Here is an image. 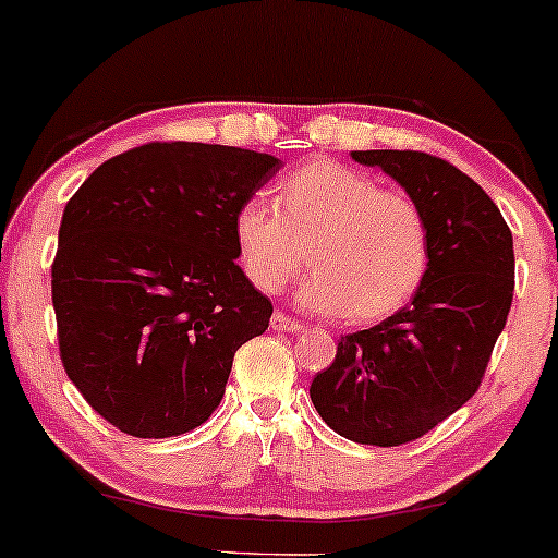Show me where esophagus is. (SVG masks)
I'll return each instance as SVG.
<instances>
[{
  "label": "esophagus",
  "instance_id": "34e87169",
  "mask_svg": "<svg viewBox=\"0 0 558 558\" xmlns=\"http://www.w3.org/2000/svg\"><path fill=\"white\" fill-rule=\"evenodd\" d=\"M271 328H274V331H279V333H302V323H298L284 313H274L271 315Z\"/></svg>",
  "mask_w": 558,
  "mask_h": 558
}]
</instances>
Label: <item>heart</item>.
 <instances>
[{"mask_svg": "<svg viewBox=\"0 0 558 558\" xmlns=\"http://www.w3.org/2000/svg\"><path fill=\"white\" fill-rule=\"evenodd\" d=\"M238 260L266 294L284 290L307 260L315 274L298 302L364 326L411 302L429 271V225L414 196L318 160L279 185V204L253 194L232 219Z\"/></svg>", "mask_w": 558, "mask_h": 558, "instance_id": "b5f03b06", "label": "heart"}]
</instances>
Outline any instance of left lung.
I'll return each instance as SVG.
<instances>
[{
	"mask_svg": "<svg viewBox=\"0 0 558 558\" xmlns=\"http://www.w3.org/2000/svg\"><path fill=\"white\" fill-rule=\"evenodd\" d=\"M352 160L380 168L422 206L429 271L411 305L341 336L311 398L341 437L396 447L456 414L484 380L512 305V232L486 191L447 160L414 149H367Z\"/></svg>",
	"mask_w": 558,
	"mask_h": 558,
	"instance_id": "obj_1",
	"label": "left lung"
}]
</instances>
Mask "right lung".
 Here are the masks:
<instances>
[{
  "label": "right lung",
  "instance_id": "1",
  "mask_svg": "<svg viewBox=\"0 0 558 558\" xmlns=\"http://www.w3.org/2000/svg\"><path fill=\"white\" fill-rule=\"evenodd\" d=\"M281 160L153 142L102 162L69 198L51 266L69 380L132 437H178L225 396L232 356L274 307L235 264L238 206Z\"/></svg>",
  "mask_w": 558,
  "mask_h": 558
}]
</instances>
